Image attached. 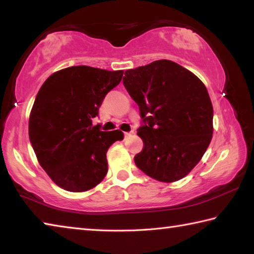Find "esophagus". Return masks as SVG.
<instances>
[{"mask_svg": "<svg viewBox=\"0 0 254 254\" xmlns=\"http://www.w3.org/2000/svg\"><path fill=\"white\" fill-rule=\"evenodd\" d=\"M133 133H134L133 131H130V132H124V135H126V137H127V136H128V135L133 134Z\"/></svg>", "mask_w": 254, "mask_h": 254, "instance_id": "34e87169", "label": "esophagus"}]
</instances>
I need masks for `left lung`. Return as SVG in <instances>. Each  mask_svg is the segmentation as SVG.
I'll use <instances>...</instances> for the list:
<instances>
[{
  "label": "left lung",
  "mask_w": 254,
  "mask_h": 254,
  "mask_svg": "<svg viewBox=\"0 0 254 254\" xmlns=\"http://www.w3.org/2000/svg\"><path fill=\"white\" fill-rule=\"evenodd\" d=\"M124 87L140 110L143 149L137 168L159 182L184 178L199 162L213 135V105L198 77L171 60L124 72Z\"/></svg>",
  "instance_id": "left-lung-1"
}]
</instances>
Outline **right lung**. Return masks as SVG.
<instances>
[{"instance_id": "add662e5", "label": "right lung", "mask_w": 254, "mask_h": 254, "mask_svg": "<svg viewBox=\"0 0 254 254\" xmlns=\"http://www.w3.org/2000/svg\"><path fill=\"white\" fill-rule=\"evenodd\" d=\"M122 76L123 70L72 66L54 72L38 92L29 119L30 142L60 188L86 191L106 176L107 150L124 135L120 130L101 131L92 119Z\"/></svg>"}]
</instances>
